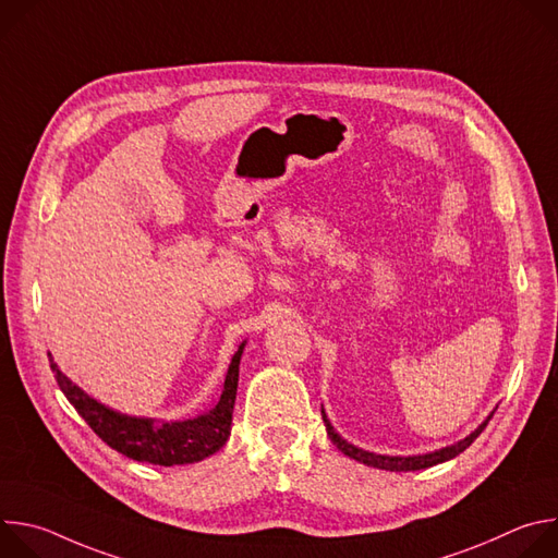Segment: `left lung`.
<instances>
[{"label": "left lung", "instance_id": "left-lung-1", "mask_svg": "<svg viewBox=\"0 0 558 558\" xmlns=\"http://www.w3.org/2000/svg\"><path fill=\"white\" fill-rule=\"evenodd\" d=\"M323 420H325V426H327V433L331 437V441L351 459L364 463V465H371V468H379V470H390V472H409V470H424V468H430V465H437L441 461H448L452 457H457L459 452H463L476 437H480L484 433V428L488 426V420L476 428L472 435H468L463 441L454 444V446H448V448H441L437 452H430V454H417V457H388V454H375V452H368V450H362V448H355L353 444L344 441L331 426V422L327 420V415L323 413Z\"/></svg>", "mask_w": 558, "mask_h": 558}]
</instances>
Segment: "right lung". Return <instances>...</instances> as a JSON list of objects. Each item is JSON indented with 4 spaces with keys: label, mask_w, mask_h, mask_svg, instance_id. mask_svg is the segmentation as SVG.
<instances>
[{
    "label": "right lung",
    "mask_w": 558,
    "mask_h": 558,
    "mask_svg": "<svg viewBox=\"0 0 558 558\" xmlns=\"http://www.w3.org/2000/svg\"><path fill=\"white\" fill-rule=\"evenodd\" d=\"M245 344L238 347L231 357V364L225 375L220 400L207 415L187 422H168V424H154L151 420H136L128 415H119L93 397H88L82 388L74 386L50 360V368L54 379L68 402L74 411L86 420V424L117 452L154 465H183L201 461L216 450H220L231 430V413L235 402V388H238V366H241Z\"/></svg>",
    "instance_id": "right-lung-1"
}]
</instances>
